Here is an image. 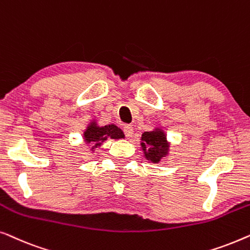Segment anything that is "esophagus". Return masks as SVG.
Masks as SVG:
<instances>
[{
	"label": "esophagus",
	"mask_w": 250,
	"mask_h": 250,
	"mask_svg": "<svg viewBox=\"0 0 250 250\" xmlns=\"http://www.w3.org/2000/svg\"><path fill=\"white\" fill-rule=\"evenodd\" d=\"M124 133L126 135V138H132L133 135V126L132 125H125L124 126Z\"/></svg>",
	"instance_id": "1"
}]
</instances>
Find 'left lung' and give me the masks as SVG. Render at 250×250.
I'll return each instance as SVG.
<instances>
[{
    "label": "left lung",
    "mask_w": 250,
    "mask_h": 250,
    "mask_svg": "<svg viewBox=\"0 0 250 250\" xmlns=\"http://www.w3.org/2000/svg\"><path fill=\"white\" fill-rule=\"evenodd\" d=\"M141 148L145 158L149 163L157 164L169 156L170 143L167 141V134L162 127H155L152 131L145 132L141 136Z\"/></svg>",
    "instance_id": "left-lung-1"
}]
</instances>
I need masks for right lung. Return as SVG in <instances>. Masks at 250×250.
<instances>
[{
	"mask_svg": "<svg viewBox=\"0 0 250 250\" xmlns=\"http://www.w3.org/2000/svg\"><path fill=\"white\" fill-rule=\"evenodd\" d=\"M109 138L119 140L124 139L125 135L122 129L115 124L99 126L98 122L95 119H93L86 126V129L83 133L85 146H87V148L92 152L95 151V149L99 148V146H101L102 143Z\"/></svg>",
	"mask_w": 250,
	"mask_h": 250,
	"instance_id": "1",
	"label": "right lung"
}]
</instances>
